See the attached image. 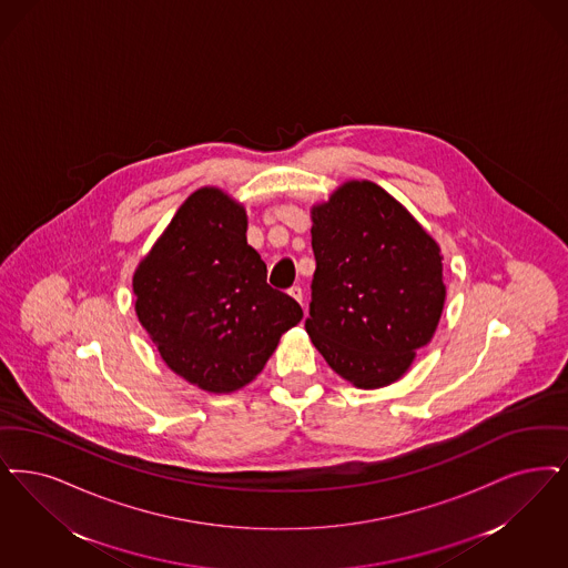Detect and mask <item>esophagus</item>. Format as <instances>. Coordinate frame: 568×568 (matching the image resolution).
<instances>
[{
	"label": "esophagus",
	"mask_w": 568,
	"mask_h": 568,
	"mask_svg": "<svg viewBox=\"0 0 568 568\" xmlns=\"http://www.w3.org/2000/svg\"><path fill=\"white\" fill-rule=\"evenodd\" d=\"M287 294L292 295V297H294L295 302H300V304H302V302H304V294H302V290H300V287H292V290H290V292H287Z\"/></svg>",
	"instance_id": "esophagus-1"
}]
</instances>
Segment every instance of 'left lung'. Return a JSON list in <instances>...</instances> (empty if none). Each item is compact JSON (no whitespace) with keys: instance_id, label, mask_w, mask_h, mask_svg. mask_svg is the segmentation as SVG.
I'll return each instance as SVG.
<instances>
[{"instance_id":"1","label":"left lung","mask_w":568,"mask_h":568,"mask_svg":"<svg viewBox=\"0 0 568 568\" xmlns=\"http://www.w3.org/2000/svg\"><path fill=\"white\" fill-rule=\"evenodd\" d=\"M311 317L327 365L357 388L399 381L429 344L446 302L444 255L404 204L367 180L313 204Z\"/></svg>"}]
</instances>
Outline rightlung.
I'll list each match as a JSON object with an SVG mask.
<instances>
[{
	"instance_id": "add662e5",
	"label": "right lung",
	"mask_w": 568,
	"mask_h": 568,
	"mask_svg": "<svg viewBox=\"0 0 568 568\" xmlns=\"http://www.w3.org/2000/svg\"><path fill=\"white\" fill-rule=\"evenodd\" d=\"M139 323L190 385L227 395L264 369L302 308L266 283L247 211L220 187L192 192L133 274Z\"/></svg>"
}]
</instances>
